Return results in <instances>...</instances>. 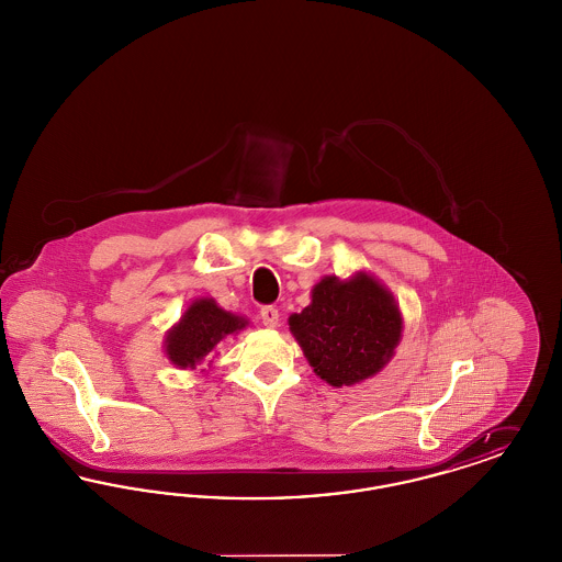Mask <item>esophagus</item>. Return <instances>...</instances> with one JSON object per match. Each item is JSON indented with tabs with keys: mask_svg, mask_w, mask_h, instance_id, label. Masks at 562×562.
<instances>
[{
	"mask_svg": "<svg viewBox=\"0 0 562 562\" xmlns=\"http://www.w3.org/2000/svg\"><path fill=\"white\" fill-rule=\"evenodd\" d=\"M261 321L268 328H276L278 322H280V314L273 305H266V307H261Z\"/></svg>",
	"mask_w": 562,
	"mask_h": 562,
	"instance_id": "obj_1",
	"label": "esophagus"
}]
</instances>
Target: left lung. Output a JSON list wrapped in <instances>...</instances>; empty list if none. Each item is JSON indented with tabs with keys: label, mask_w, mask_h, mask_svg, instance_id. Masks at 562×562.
Instances as JSON below:
<instances>
[{
	"label": "left lung",
	"mask_w": 562,
	"mask_h": 562,
	"mask_svg": "<svg viewBox=\"0 0 562 562\" xmlns=\"http://www.w3.org/2000/svg\"><path fill=\"white\" fill-rule=\"evenodd\" d=\"M289 324L316 374L335 387L379 373L402 333L394 296L367 273L348 282L324 278L314 286L312 303Z\"/></svg>",
	"instance_id": "1"
}]
</instances>
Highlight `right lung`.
<instances>
[{
	"mask_svg": "<svg viewBox=\"0 0 562 562\" xmlns=\"http://www.w3.org/2000/svg\"><path fill=\"white\" fill-rule=\"evenodd\" d=\"M244 326V318L221 310L213 299H200L189 305L181 322L168 333L166 353L177 367L195 369L221 339Z\"/></svg>",
	"mask_w": 562,
	"mask_h": 562,
	"instance_id": "right-lung-1",
	"label": "right lung"
}]
</instances>
